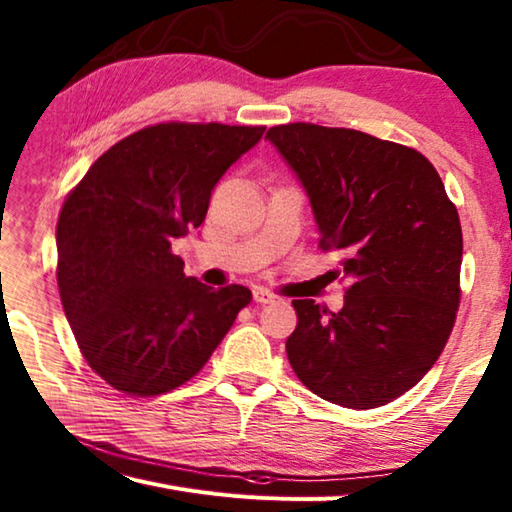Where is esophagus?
Masks as SVG:
<instances>
[{"mask_svg": "<svg viewBox=\"0 0 512 512\" xmlns=\"http://www.w3.org/2000/svg\"><path fill=\"white\" fill-rule=\"evenodd\" d=\"M253 299H255L257 303H270V301H275V295H273V292L264 290V288H255V290H253Z\"/></svg>", "mask_w": 512, "mask_h": 512, "instance_id": "1", "label": "esophagus"}]
</instances>
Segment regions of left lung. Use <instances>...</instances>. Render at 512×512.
<instances>
[{
  "label": "left lung",
  "instance_id": "1",
  "mask_svg": "<svg viewBox=\"0 0 512 512\" xmlns=\"http://www.w3.org/2000/svg\"><path fill=\"white\" fill-rule=\"evenodd\" d=\"M266 138L310 195L321 250H341L345 306L295 299L286 352L312 394L374 409L409 391L447 345L460 306L462 226L420 151L345 127L288 123Z\"/></svg>",
  "mask_w": 512,
  "mask_h": 512
}]
</instances>
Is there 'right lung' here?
<instances>
[{"mask_svg":"<svg viewBox=\"0 0 512 512\" xmlns=\"http://www.w3.org/2000/svg\"><path fill=\"white\" fill-rule=\"evenodd\" d=\"M264 125L158 123L118 140L65 198L57 284L85 361L127 396H158L209 361L253 295L184 277L171 242Z\"/></svg>","mask_w":512,"mask_h":512,"instance_id":"1","label":"right lung"}]
</instances>
